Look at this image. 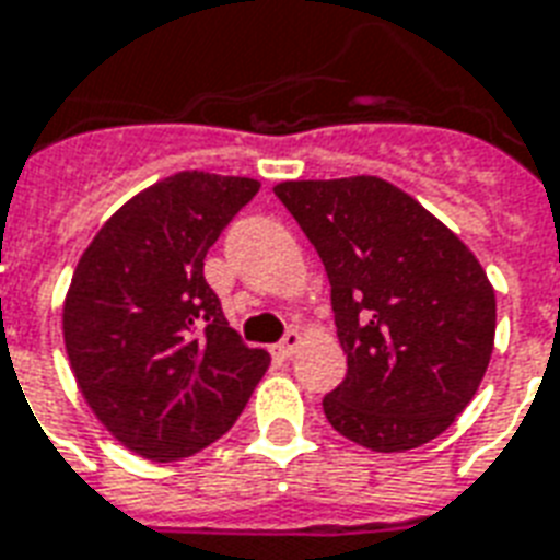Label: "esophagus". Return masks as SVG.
<instances>
[{
  "instance_id": "1",
  "label": "esophagus",
  "mask_w": 560,
  "mask_h": 560,
  "mask_svg": "<svg viewBox=\"0 0 560 560\" xmlns=\"http://www.w3.org/2000/svg\"><path fill=\"white\" fill-rule=\"evenodd\" d=\"M299 347H302V335H299V331H288V335H284V340L272 347V355H276V358H290V355H293V352H296Z\"/></svg>"
}]
</instances>
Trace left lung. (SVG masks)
I'll use <instances>...</instances> for the list:
<instances>
[{"label": "left lung", "mask_w": 560, "mask_h": 560, "mask_svg": "<svg viewBox=\"0 0 560 560\" xmlns=\"http://www.w3.org/2000/svg\"><path fill=\"white\" fill-rule=\"evenodd\" d=\"M331 284L347 378L323 411L349 441L405 452L434 441L479 390L497 293L479 258L413 196L378 176L272 187Z\"/></svg>", "instance_id": "left-lung-1"}]
</instances>
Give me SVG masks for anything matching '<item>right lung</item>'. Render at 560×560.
<instances>
[{
	"label": "right lung",
	"mask_w": 560,
	"mask_h": 560,
	"mask_svg": "<svg viewBox=\"0 0 560 560\" xmlns=\"http://www.w3.org/2000/svg\"><path fill=\"white\" fill-rule=\"evenodd\" d=\"M261 182L185 170L110 213L63 299L84 402L126 450L182 460L223 438L270 366L223 317L205 255Z\"/></svg>",
	"instance_id": "obj_1"
}]
</instances>
